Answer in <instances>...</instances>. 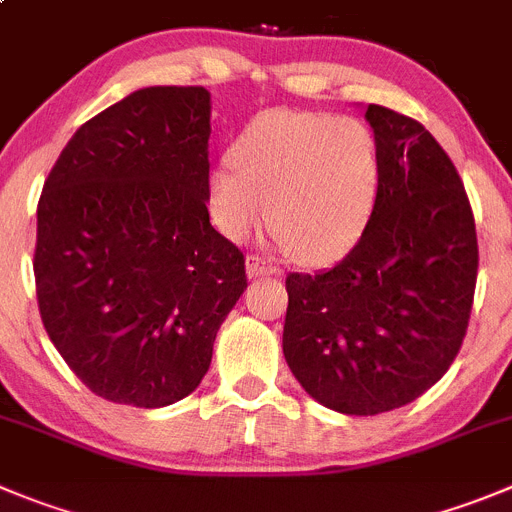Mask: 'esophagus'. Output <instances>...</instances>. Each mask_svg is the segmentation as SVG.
Masks as SVG:
<instances>
[{
  "mask_svg": "<svg viewBox=\"0 0 512 512\" xmlns=\"http://www.w3.org/2000/svg\"><path fill=\"white\" fill-rule=\"evenodd\" d=\"M247 275L250 278H262V275H280V267L272 265L270 260L260 255H247Z\"/></svg>",
  "mask_w": 512,
  "mask_h": 512,
  "instance_id": "34e87169",
  "label": "esophagus"
}]
</instances>
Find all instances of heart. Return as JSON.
Returning a JSON list of instances; mask_svg holds the SVG:
<instances>
[{"label": "heart", "mask_w": 512, "mask_h": 512, "mask_svg": "<svg viewBox=\"0 0 512 512\" xmlns=\"http://www.w3.org/2000/svg\"><path fill=\"white\" fill-rule=\"evenodd\" d=\"M381 184V154L364 121L272 108L242 128L232 159L209 171V214L224 237L267 222L298 260L346 255L364 234Z\"/></svg>", "instance_id": "1"}]
</instances>
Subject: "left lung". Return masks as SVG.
Instances as JSON below:
<instances>
[{
    "mask_svg": "<svg viewBox=\"0 0 512 512\" xmlns=\"http://www.w3.org/2000/svg\"><path fill=\"white\" fill-rule=\"evenodd\" d=\"M381 154L374 214L341 262L290 272L283 353L323 407L353 417L399 409L450 369L477 283L465 184L419 121L369 105Z\"/></svg>",
    "mask_w": 512,
    "mask_h": 512,
    "instance_id": "1",
    "label": "left lung"
}]
</instances>
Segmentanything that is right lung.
Instances as JSON below:
<instances>
[{
	"label": "right lung",
	"mask_w": 512,
	"mask_h": 512,
	"mask_svg": "<svg viewBox=\"0 0 512 512\" xmlns=\"http://www.w3.org/2000/svg\"><path fill=\"white\" fill-rule=\"evenodd\" d=\"M209 93L156 85L85 121L37 204L42 323L95 396L156 409L197 389L247 288L209 222Z\"/></svg>",
	"instance_id": "add662e5"
}]
</instances>
